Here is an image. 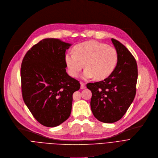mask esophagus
<instances>
[{"mask_svg":"<svg viewBox=\"0 0 158 158\" xmlns=\"http://www.w3.org/2000/svg\"><path fill=\"white\" fill-rule=\"evenodd\" d=\"M80 85H81V86H80V88L81 89H85L86 88V86H85V83H80Z\"/></svg>","mask_w":158,"mask_h":158,"instance_id":"1","label":"esophagus"}]
</instances>
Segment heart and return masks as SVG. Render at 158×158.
Segmentation results:
<instances>
[{
  "label": "heart",
  "instance_id": "b5f03b06",
  "mask_svg": "<svg viewBox=\"0 0 158 158\" xmlns=\"http://www.w3.org/2000/svg\"><path fill=\"white\" fill-rule=\"evenodd\" d=\"M65 61L70 74L77 77L85 66L83 74L85 80L95 77L97 80H103L114 71L118 61L116 49L107 44L91 40L77 45L74 53L65 55Z\"/></svg>",
  "mask_w": 158,
  "mask_h": 158
}]
</instances>
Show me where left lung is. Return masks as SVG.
<instances>
[{
  "label": "left lung",
  "instance_id": "8db88e82",
  "mask_svg": "<svg viewBox=\"0 0 158 158\" xmlns=\"http://www.w3.org/2000/svg\"><path fill=\"white\" fill-rule=\"evenodd\" d=\"M118 55L117 66L113 73L103 81L89 83L91 91V111L98 120L112 123L119 120L134 100L136 91L138 67L128 48L111 39Z\"/></svg>",
  "mask_w": 158,
  "mask_h": 158
}]
</instances>
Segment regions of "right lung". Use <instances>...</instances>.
I'll use <instances>...</instances> for the list:
<instances>
[{
    "label": "right lung",
    "instance_id": "1",
    "mask_svg": "<svg viewBox=\"0 0 158 158\" xmlns=\"http://www.w3.org/2000/svg\"><path fill=\"white\" fill-rule=\"evenodd\" d=\"M72 44L45 39L29 50L22 62L23 100L34 117L47 127L66 121L79 81L66 72L65 52Z\"/></svg>",
    "mask_w": 158,
    "mask_h": 158
}]
</instances>
